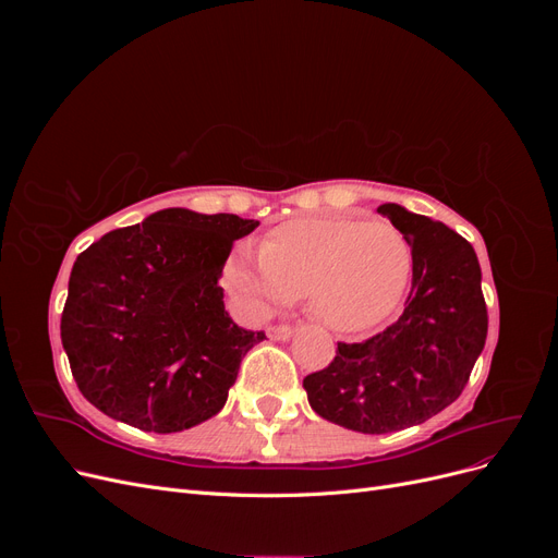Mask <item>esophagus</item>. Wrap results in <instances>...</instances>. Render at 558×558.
Segmentation results:
<instances>
[{"label":"esophagus","mask_w":558,"mask_h":558,"mask_svg":"<svg viewBox=\"0 0 558 558\" xmlns=\"http://www.w3.org/2000/svg\"><path fill=\"white\" fill-rule=\"evenodd\" d=\"M267 337H269V340L286 342V340H291V337H293V328H291V326H286V324L269 326V328H267Z\"/></svg>","instance_id":"34e87169"}]
</instances>
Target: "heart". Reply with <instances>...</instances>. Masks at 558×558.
Instances as JSON below:
<instances>
[{
    "label": "heart",
    "instance_id": "1",
    "mask_svg": "<svg viewBox=\"0 0 558 558\" xmlns=\"http://www.w3.org/2000/svg\"><path fill=\"white\" fill-rule=\"evenodd\" d=\"M410 275V244L391 223L320 216L275 228L258 258L240 248L223 267V286L251 316L305 298L332 330L361 332L398 307Z\"/></svg>",
    "mask_w": 558,
    "mask_h": 558
}]
</instances>
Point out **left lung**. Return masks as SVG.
<instances>
[{
	"label": "left lung",
	"instance_id": "8db88e82",
	"mask_svg": "<svg viewBox=\"0 0 558 558\" xmlns=\"http://www.w3.org/2000/svg\"><path fill=\"white\" fill-rule=\"evenodd\" d=\"M377 211L412 248L404 312L365 342H337L330 365L302 381L318 416L369 435L424 424L449 408L463 393L488 330L472 244L400 205Z\"/></svg>",
	"mask_w": 558,
	"mask_h": 558
}]
</instances>
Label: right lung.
I'll return each mask as SVG.
<instances>
[{
    "instance_id": "obj_1",
    "label": "right lung",
    "mask_w": 558,
    "mask_h": 558,
    "mask_svg": "<svg viewBox=\"0 0 558 558\" xmlns=\"http://www.w3.org/2000/svg\"><path fill=\"white\" fill-rule=\"evenodd\" d=\"M258 226L162 209L83 251L60 320L83 398L146 433H179L221 412L265 332L234 324L218 279L232 242Z\"/></svg>"
}]
</instances>
